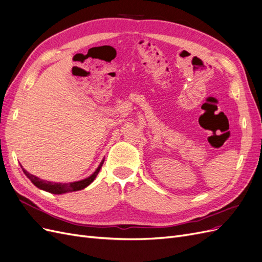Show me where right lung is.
Returning <instances> with one entry per match:
<instances>
[{"instance_id": "add662e5", "label": "right lung", "mask_w": 262, "mask_h": 262, "mask_svg": "<svg viewBox=\"0 0 262 262\" xmlns=\"http://www.w3.org/2000/svg\"><path fill=\"white\" fill-rule=\"evenodd\" d=\"M103 162H104V160L100 163V165L98 166L96 172L92 175H90L89 177H87V179L79 181V182H74V183H53V182H49V181L38 179V177H36L35 175H31L26 170H24V168H23V171H24L25 174H26L28 179L31 181V183L35 185V186H37L38 188L43 189V190L49 191L51 193H55V195H60V193L81 190L83 188H86L88 185H90L92 182L95 181V179H96L99 171H100V168L102 167Z\"/></svg>"}]
</instances>
